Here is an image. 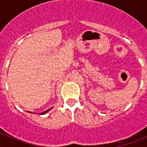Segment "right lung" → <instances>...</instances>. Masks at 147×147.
<instances>
[{
  "mask_svg": "<svg viewBox=\"0 0 147 147\" xmlns=\"http://www.w3.org/2000/svg\"><path fill=\"white\" fill-rule=\"evenodd\" d=\"M53 107H51V108H50V109H49V110H45V111H44V112H42V113H41V115H44V114H45V113H47L48 112H49V110H51V109H52ZM28 113H29V112H28Z\"/></svg>",
  "mask_w": 147,
  "mask_h": 147,
  "instance_id": "obj_1",
  "label": "right lung"
}]
</instances>
